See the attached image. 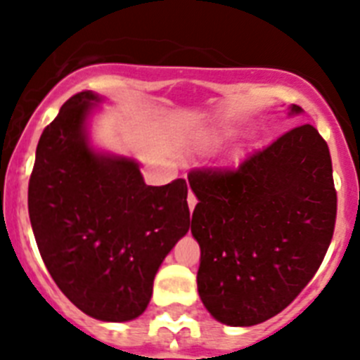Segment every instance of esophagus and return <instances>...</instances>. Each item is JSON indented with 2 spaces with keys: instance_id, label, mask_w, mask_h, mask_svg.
I'll use <instances>...</instances> for the list:
<instances>
[{
  "instance_id": "1",
  "label": "esophagus",
  "mask_w": 360,
  "mask_h": 360,
  "mask_svg": "<svg viewBox=\"0 0 360 360\" xmlns=\"http://www.w3.org/2000/svg\"><path fill=\"white\" fill-rule=\"evenodd\" d=\"M196 202H198V200H196V196L193 195V193H189V195H187V203H189V211L191 212H193V209H195Z\"/></svg>"
}]
</instances>
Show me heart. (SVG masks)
<instances>
[{
	"label": "heart",
	"mask_w": 360,
	"mask_h": 360,
	"mask_svg": "<svg viewBox=\"0 0 360 360\" xmlns=\"http://www.w3.org/2000/svg\"><path fill=\"white\" fill-rule=\"evenodd\" d=\"M219 139H221V136H216V141H219Z\"/></svg>",
	"instance_id": "obj_1"
}]
</instances>
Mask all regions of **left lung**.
I'll use <instances>...</instances> for the list:
<instances>
[{
	"instance_id": "left-lung-1",
	"label": "left lung",
	"mask_w": 360,
	"mask_h": 360,
	"mask_svg": "<svg viewBox=\"0 0 360 360\" xmlns=\"http://www.w3.org/2000/svg\"><path fill=\"white\" fill-rule=\"evenodd\" d=\"M301 111L290 106V115ZM189 186L203 307L229 326L285 310L323 263L335 227L332 158L319 131L303 124L238 169L191 171Z\"/></svg>"
}]
</instances>
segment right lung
Returning <instances> with one entry per match:
<instances>
[{"instance_id": "obj_1", "label": "right lung", "mask_w": 360, "mask_h": 360, "mask_svg": "<svg viewBox=\"0 0 360 360\" xmlns=\"http://www.w3.org/2000/svg\"><path fill=\"white\" fill-rule=\"evenodd\" d=\"M101 101L73 95L44 128L28 214L63 294L86 316L124 323L144 314L158 266L193 219L184 178L146 186L135 158L94 149L86 124Z\"/></svg>"}]
</instances>
